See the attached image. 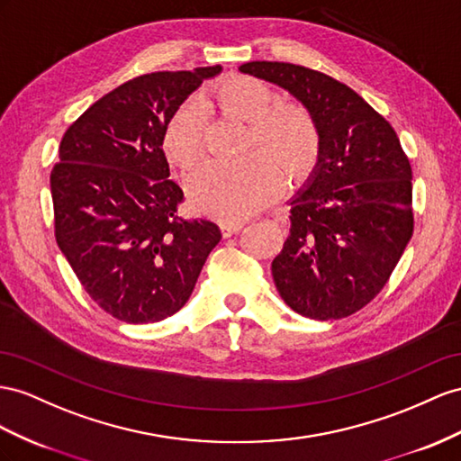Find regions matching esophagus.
Instances as JSON below:
<instances>
[{"label":"esophagus","instance_id":"obj_1","mask_svg":"<svg viewBox=\"0 0 461 461\" xmlns=\"http://www.w3.org/2000/svg\"><path fill=\"white\" fill-rule=\"evenodd\" d=\"M241 228H243V221H221L223 238H230V235L238 233Z\"/></svg>","mask_w":461,"mask_h":461}]
</instances>
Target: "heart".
<instances>
[{
  "mask_svg": "<svg viewBox=\"0 0 461 461\" xmlns=\"http://www.w3.org/2000/svg\"><path fill=\"white\" fill-rule=\"evenodd\" d=\"M276 103L265 81L233 77L203 95V104H216L249 122L243 136L245 156L238 161H203L188 173L186 188L196 210L221 221H241L273 200L286 185L303 183L315 169L321 132L312 113L296 103ZM167 158L186 167L203 149V111L196 101L183 103L163 132Z\"/></svg>",
  "mask_w": 461,
  "mask_h": 461,
  "instance_id": "b5f03b06",
  "label": "heart"
}]
</instances>
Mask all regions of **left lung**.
Returning <instances> with one entry per match:
<instances>
[{"mask_svg": "<svg viewBox=\"0 0 461 461\" xmlns=\"http://www.w3.org/2000/svg\"><path fill=\"white\" fill-rule=\"evenodd\" d=\"M240 72L290 91L320 126L317 167L290 203V235L270 270L294 312L343 320L380 294L411 240L409 158L392 124L331 76L288 62Z\"/></svg>", "mask_w": 461, "mask_h": 461, "instance_id": "obj_1", "label": "left lung"}]
</instances>
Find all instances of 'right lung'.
Returning <instances> with one entry per match:
<instances>
[{
    "label": "right lung",
    "mask_w": 461,
    "mask_h": 461,
    "mask_svg": "<svg viewBox=\"0 0 461 461\" xmlns=\"http://www.w3.org/2000/svg\"><path fill=\"white\" fill-rule=\"evenodd\" d=\"M220 66L156 72L118 86L81 114L50 173L54 235L77 280L103 312L156 323L191 298L221 233L179 214L163 132L173 113Z\"/></svg>",
    "instance_id": "1"
}]
</instances>
